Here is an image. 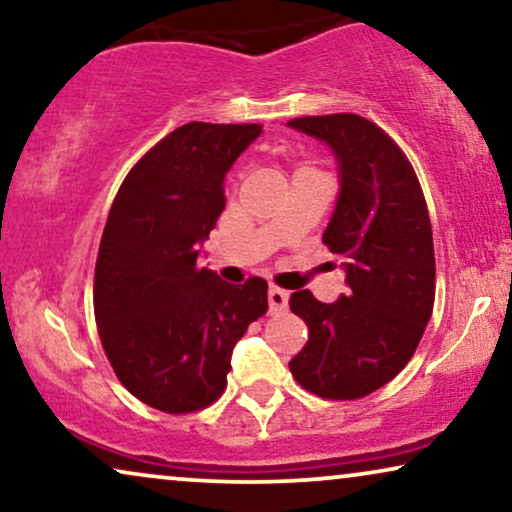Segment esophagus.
Masks as SVG:
<instances>
[{"label": "esophagus", "instance_id": "obj_1", "mask_svg": "<svg viewBox=\"0 0 512 512\" xmlns=\"http://www.w3.org/2000/svg\"><path fill=\"white\" fill-rule=\"evenodd\" d=\"M268 305H270L272 314L284 312L286 305H289V291L279 289V286H270V289H268Z\"/></svg>", "mask_w": 512, "mask_h": 512}]
</instances>
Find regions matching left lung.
I'll return each mask as SVG.
<instances>
[{"label": "left lung", "instance_id": "1", "mask_svg": "<svg viewBox=\"0 0 512 512\" xmlns=\"http://www.w3.org/2000/svg\"><path fill=\"white\" fill-rule=\"evenodd\" d=\"M291 128L335 151L340 198L324 233L345 258L347 296L321 303L291 293L307 342L289 361L300 387L331 401L373 394L405 368L436 298V256L426 200L401 146L359 114L291 118Z\"/></svg>", "mask_w": 512, "mask_h": 512}]
</instances>
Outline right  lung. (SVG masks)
Returning <instances> with one entry per match:
<instances>
[{"instance_id":"right-lung-1","label":"right lung","mask_w":512,"mask_h":512,"mask_svg":"<svg viewBox=\"0 0 512 512\" xmlns=\"http://www.w3.org/2000/svg\"><path fill=\"white\" fill-rule=\"evenodd\" d=\"M258 123H186L151 146L118 188L95 263L104 354L125 389L167 415L212 405L230 354L268 312V282H221L198 265L216 226L223 177L261 135Z\"/></svg>"}]
</instances>
